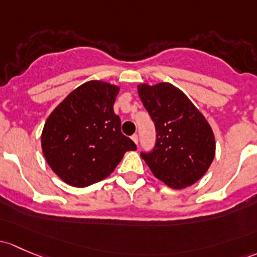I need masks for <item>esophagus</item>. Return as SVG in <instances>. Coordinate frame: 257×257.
I'll return each instance as SVG.
<instances>
[{
  "instance_id": "1",
  "label": "esophagus",
  "mask_w": 257,
  "mask_h": 257,
  "mask_svg": "<svg viewBox=\"0 0 257 257\" xmlns=\"http://www.w3.org/2000/svg\"><path fill=\"white\" fill-rule=\"evenodd\" d=\"M132 139H133V142L138 145V140H139V137H138V134H133V136H132Z\"/></svg>"
}]
</instances>
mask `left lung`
Returning <instances> with one entry per match:
<instances>
[{
  "label": "left lung",
  "mask_w": 257,
  "mask_h": 257,
  "mask_svg": "<svg viewBox=\"0 0 257 257\" xmlns=\"http://www.w3.org/2000/svg\"><path fill=\"white\" fill-rule=\"evenodd\" d=\"M154 121L153 150L140 153L154 176L172 188L193 185L207 172L215 154L214 136L202 113L185 93L170 83L138 86Z\"/></svg>",
  "instance_id": "8db88e82"
}]
</instances>
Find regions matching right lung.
Instances as JSON below:
<instances>
[{
	"mask_svg": "<svg viewBox=\"0 0 257 257\" xmlns=\"http://www.w3.org/2000/svg\"><path fill=\"white\" fill-rule=\"evenodd\" d=\"M117 86L88 81L72 91L45 121L42 148L45 160L64 182L86 187L115 169L124 154L137 150L120 132L113 110Z\"/></svg>",
	"mask_w": 257,
	"mask_h": 257,
	"instance_id": "add662e5",
	"label": "right lung"
}]
</instances>
